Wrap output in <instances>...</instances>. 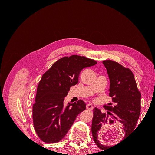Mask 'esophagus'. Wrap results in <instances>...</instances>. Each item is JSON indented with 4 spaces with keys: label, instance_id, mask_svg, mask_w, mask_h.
I'll list each match as a JSON object with an SVG mask.
<instances>
[{
    "label": "esophagus",
    "instance_id": "esophagus-1",
    "mask_svg": "<svg viewBox=\"0 0 155 155\" xmlns=\"http://www.w3.org/2000/svg\"><path fill=\"white\" fill-rule=\"evenodd\" d=\"M93 106L91 104H87V109L88 110H92L93 109Z\"/></svg>",
    "mask_w": 155,
    "mask_h": 155
}]
</instances>
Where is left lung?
I'll list each match as a JSON object with an SVG mask.
<instances>
[{"label":"left lung","mask_w":155,"mask_h":155,"mask_svg":"<svg viewBox=\"0 0 155 155\" xmlns=\"http://www.w3.org/2000/svg\"><path fill=\"white\" fill-rule=\"evenodd\" d=\"M110 79L109 96L115 104L114 107L105 105L107 110L102 113L94 108L92 122V134L94 142L101 149L108 146L100 143L98 140V131L102 125L121 123L125 134L124 138L134 130L141 110V93L139 91L134 75L131 70L112 60L103 61Z\"/></svg>","instance_id":"8db88e82"}]
</instances>
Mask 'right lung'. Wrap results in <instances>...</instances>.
Returning a JSON list of instances; mask_svg holds the SVG:
<instances>
[{
    "label": "right lung",
    "mask_w": 155,
    "mask_h": 155,
    "mask_svg": "<svg viewBox=\"0 0 155 155\" xmlns=\"http://www.w3.org/2000/svg\"><path fill=\"white\" fill-rule=\"evenodd\" d=\"M97 64L95 60L77 55L64 57L55 62L41 78L33 105V121L42 141L55 143L61 140L77 116L86 109L79 100L64 107L70 88L78 83L79 75L86 67Z\"/></svg>",
    "instance_id": "obj_1"
}]
</instances>
